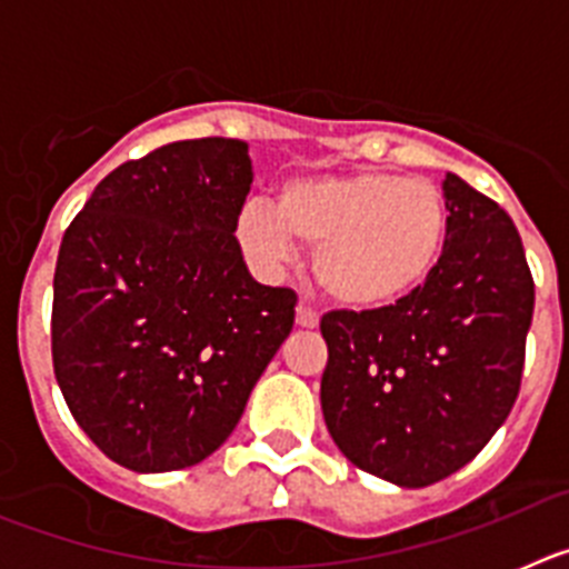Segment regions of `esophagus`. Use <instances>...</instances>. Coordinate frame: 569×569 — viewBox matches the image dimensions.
I'll list each match as a JSON object with an SVG mask.
<instances>
[{"label": "esophagus", "instance_id": "obj_1", "mask_svg": "<svg viewBox=\"0 0 569 569\" xmlns=\"http://www.w3.org/2000/svg\"><path fill=\"white\" fill-rule=\"evenodd\" d=\"M296 325H299V328H316V325H319V313H316L310 305L299 301V308H296Z\"/></svg>", "mask_w": 569, "mask_h": 569}]
</instances>
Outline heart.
<instances>
[{"mask_svg":"<svg viewBox=\"0 0 569 569\" xmlns=\"http://www.w3.org/2000/svg\"><path fill=\"white\" fill-rule=\"evenodd\" d=\"M450 216L427 179L387 170L290 179L276 204L250 202L236 219L241 250L279 268L293 244L313 250L321 293L341 308L373 310L413 293L445 250Z\"/></svg>","mask_w":569,"mask_h":569,"instance_id":"1","label":"heart"}]
</instances>
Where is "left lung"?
<instances>
[{
  "label": "left lung",
  "instance_id": "8db88e82",
  "mask_svg": "<svg viewBox=\"0 0 569 569\" xmlns=\"http://www.w3.org/2000/svg\"><path fill=\"white\" fill-rule=\"evenodd\" d=\"M445 250L425 284L376 310L321 316V413L341 453L399 487L461 470L510 416L536 288L521 236L456 173Z\"/></svg>",
  "mask_w": 569,
  "mask_h": 569
}]
</instances>
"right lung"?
I'll list each match as a JSON object with an SVG mask.
<instances>
[{"label":"right lung","instance_id":"add662e5","mask_svg":"<svg viewBox=\"0 0 569 569\" xmlns=\"http://www.w3.org/2000/svg\"><path fill=\"white\" fill-rule=\"evenodd\" d=\"M239 139H188L119 164L64 230L50 350L70 413L116 465L193 467L224 445L293 330L296 293L248 273Z\"/></svg>","mask_w":569,"mask_h":569}]
</instances>
